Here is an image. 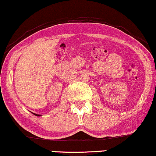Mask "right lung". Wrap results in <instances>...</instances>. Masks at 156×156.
I'll return each instance as SVG.
<instances>
[{
	"instance_id": "add662e5",
	"label": "right lung",
	"mask_w": 156,
	"mask_h": 156,
	"mask_svg": "<svg viewBox=\"0 0 156 156\" xmlns=\"http://www.w3.org/2000/svg\"><path fill=\"white\" fill-rule=\"evenodd\" d=\"M34 114V115H37V116H41L40 115H37V114H35V113H33Z\"/></svg>"
}]
</instances>
